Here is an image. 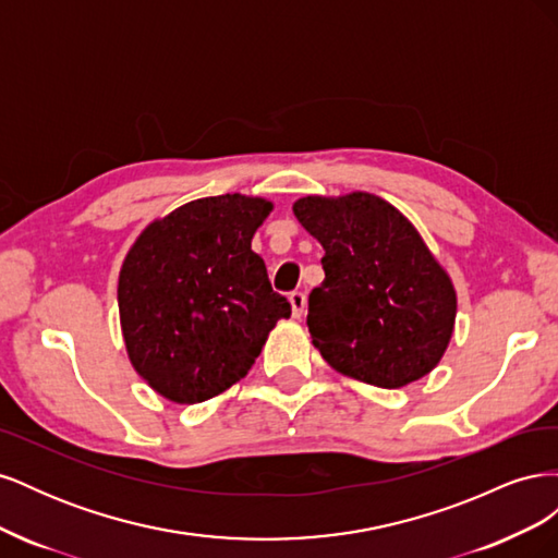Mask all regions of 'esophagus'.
<instances>
[{
    "label": "esophagus",
    "instance_id": "esophagus-1",
    "mask_svg": "<svg viewBox=\"0 0 558 558\" xmlns=\"http://www.w3.org/2000/svg\"><path fill=\"white\" fill-rule=\"evenodd\" d=\"M289 302H291V310H293V316L295 318H300L302 314H305V310H307V295L302 293V291H293L291 295H289Z\"/></svg>",
    "mask_w": 558,
    "mask_h": 558
}]
</instances>
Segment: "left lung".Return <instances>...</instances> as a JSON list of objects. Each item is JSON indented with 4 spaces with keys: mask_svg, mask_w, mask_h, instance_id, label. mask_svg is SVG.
<instances>
[{
    "mask_svg": "<svg viewBox=\"0 0 558 558\" xmlns=\"http://www.w3.org/2000/svg\"><path fill=\"white\" fill-rule=\"evenodd\" d=\"M293 214L324 246L310 293L312 344L337 373L402 388L433 373L451 342L456 289L414 223L379 195H305Z\"/></svg>",
    "mask_w": 558,
    "mask_h": 558,
    "instance_id": "1",
    "label": "left lung"
}]
</instances>
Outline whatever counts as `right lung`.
Returning <instances> with one entry per match:
<instances>
[{
	"label": "right lung",
	"instance_id": "obj_1",
	"mask_svg": "<svg viewBox=\"0 0 558 558\" xmlns=\"http://www.w3.org/2000/svg\"><path fill=\"white\" fill-rule=\"evenodd\" d=\"M275 202L226 193L154 218L118 272L128 359L177 404L221 396L248 375L289 300L272 291L251 240Z\"/></svg>",
	"mask_w": 558,
	"mask_h": 558
}]
</instances>
